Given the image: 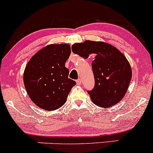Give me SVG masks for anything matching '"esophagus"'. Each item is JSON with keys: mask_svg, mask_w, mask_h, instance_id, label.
<instances>
[{"mask_svg": "<svg viewBox=\"0 0 153 153\" xmlns=\"http://www.w3.org/2000/svg\"><path fill=\"white\" fill-rule=\"evenodd\" d=\"M81 82H82V81H81V79H78V80H77V81H76L77 84H78V85H80V84H81Z\"/></svg>", "mask_w": 153, "mask_h": 153, "instance_id": "1", "label": "esophagus"}]
</instances>
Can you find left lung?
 I'll use <instances>...</instances> for the list:
<instances>
[{
	"mask_svg": "<svg viewBox=\"0 0 153 153\" xmlns=\"http://www.w3.org/2000/svg\"><path fill=\"white\" fill-rule=\"evenodd\" d=\"M72 50L84 58L95 57L92 63L95 87L88 93L95 105L108 108L122 100L132 78L131 66L124 54L103 41L77 43Z\"/></svg>",
	"mask_w": 153,
	"mask_h": 153,
	"instance_id": "left-lung-1",
	"label": "left lung"
}]
</instances>
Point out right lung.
Returning <instances> with one entry per match:
<instances>
[{"label":"right lung","mask_w":153,"mask_h":153,"mask_svg":"<svg viewBox=\"0 0 153 153\" xmlns=\"http://www.w3.org/2000/svg\"><path fill=\"white\" fill-rule=\"evenodd\" d=\"M71 54L70 45L49 44L31 58L24 72V83L32 102L52 111L66 103L68 94L76 84L68 78L65 63Z\"/></svg>","instance_id":"obj_1"}]
</instances>
